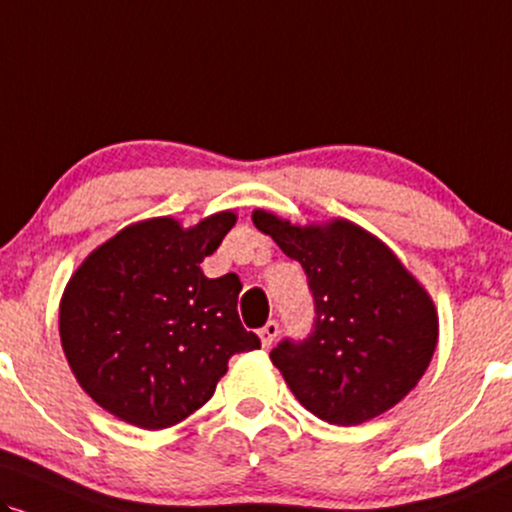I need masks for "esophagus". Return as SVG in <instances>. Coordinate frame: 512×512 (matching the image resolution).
I'll return each mask as SVG.
<instances>
[{"instance_id": "1", "label": "esophagus", "mask_w": 512, "mask_h": 512, "mask_svg": "<svg viewBox=\"0 0 512 512\" xmlns=\"http://www.w3.org/2000/svg\"><path fill=\"white\" fill-rule=\"evenodd\" d=\"M277 334H280V325H277V320H268V323L258 330V337H261V344L266 346V349L268 346H273Z\"/></svg>"}]
</instances>
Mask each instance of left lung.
Wrapping results in <instances>:
<instances>
[{
	"label": "left lung",
	"mask_w": 512,
	"mask_h": 512,
	"mask_svg": "<svg viewBox=\"0 0 512 512\" xmlns=\"http://www.w3.org/2000/svg\"><path fill=\"white\" fill-rule=\"evenodd\" d=\"M254 225L301 263L315 320L270 361L301 406L332 425H361L418 384L439 339L437 308L387 244L351 220L292 225L256 208Z\"/></svg>",
	"instance_id": "left-lung-1"
}]
</instances>
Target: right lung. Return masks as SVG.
Listing matches in <instances>:
<instances>
[{
    "instance_id": "right-lung-1",
    "label": "right lung",
    "mask_w": 512,
    "mask_h": 512,
    "mask_svg": "<svg viewBox=\"0 0 512 512\" xmlns=\"http://www.w3.org/2000/svg\"><path fill=\"white\" fill-rule=\"evenodd\" d=\"M237 216L194 227L149 218L92 251L61 296V346L75 380L142 430L178 425L211 399L235 353L261 349L237 313L235 273L204 275Z\"/></svg>"
}]
</instances>
